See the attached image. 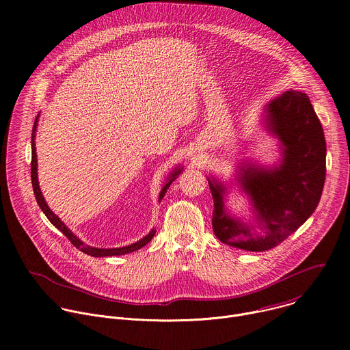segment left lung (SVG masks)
<instances>
[{"label": "left lung", "instance_id": "1", "mask_svg": "<svg viewBox=\"0 0 350 350\" xmlns=\"http://www.w3.org/2000/svg\"><path fill=\"white\" fill-rule=\"evenodd\" d=\"M269 130L278 137L282 162L273 169L242 163L238 181L251 196L263 235L231 217L224 208V184L209 180L216 237L243 251L262 252L281 243L316 211L325 180V138L305 92L289 90L266 107Z\"/></svg>", "mask_w": 350, "mask_h": 350}]
</instances>
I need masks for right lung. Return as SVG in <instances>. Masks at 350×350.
I'll return each instance as SVG.
<instances>
[{
  "instance_id": "1",
  "label": "right lung",
  "mask_w": 350,
  "mask_h": 350,
  "mask_svg": "<svg viewBox=\"0 0 350 350\" xmlns=\"http://www.w3.org/2000/svg\"><path fill=\"white\" fill-rule=\"evenodd\" d=\"M36 126H37V119H36V123H34V127H33V134H31V184H33V191H34V196L37 199V204L38 206L41 208V211L44 212V215L46 216V219L51 221L72 243L73 246H76L77 249H80L81 252L90 255V256H94V258H105V256H120V255H126V254H130V252H134L137 251V249H141L142 246H145L149 241H151L157 232V230H152L151 232H149L148 235H145L144 238H141L139 241L131 243V245H127V246H122V247H109V249H103V247H94V246H90V245H85L81 239H79L65 224L64 221H61V219L48 208L45 199L40 191V185H38V178H37V154H36V144H34V137H36ZM181 172V169H176L167 178L166 184L163 185L162 191H161V195H159V202L161 199L165 196L167 188L170 187V184L176 180V176Z\"/></svg>"
}]
</instances>
